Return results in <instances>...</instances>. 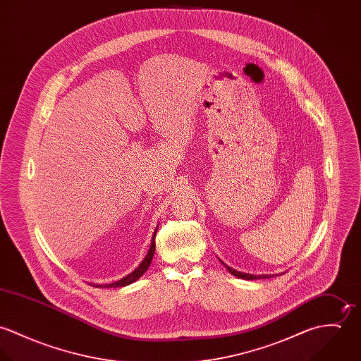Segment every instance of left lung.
I'll return each instance as SVG.
<instances>
[{"mask_svg":"<svg viewBox=\"0 0 361 361\" xmlns=\"http://www.w3.org/2000/svg\"><path fill=\"white\" fill-rule=\"evenodd\" d=\"M225 265V264H224ZM226 268H228V271L232 274V275H235V276H238V278H242V279H258V278H271V275H250V274H243V272H239V271H235L233 268H231V267H228V265H225Z\"/></svg>","mask_w":361,"mask_h":361,"instance_id":"obj_1","label":"left lung"}]
</instances>
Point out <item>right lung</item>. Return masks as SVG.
<instances>
[{"label":"right lung","mask_w":361,"mask_h":361,"mask_svg":"<svg viewBox=\"0 0 361 361\" xmlns=\"http://www.w3.org/2000/svg\"><path fill=\"white\" fill-rule=\"evenodd\" d=\"M155 233H157V229H155L154 235H153L152 246H150V250H149L147 256L145 257V259L140 262V265H139L132 274L126 275L125 278H122L121 281H116V282H114V283H108V285H93V286H96V288H122V286L130 285V283H133L135 281H137V279L149 269V267H150V264H152V259H153L155 252Z\"/></svg>","instance_id":"obj_1"}]
</instances>
